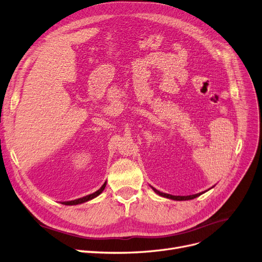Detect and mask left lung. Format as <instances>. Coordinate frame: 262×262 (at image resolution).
<instances>
[{
    "instance_id": "8db88e82",
    "label": "left lung",
    "mask_w": 262,
    "mask_h": 262,
    "mask_svg": "<svg viewBox=\"0 0 262 262\" xmlns=\"http://www.w3.org/2000/svg\"><path fill=\"white\" fill-rule=\"evenodd\" d=\"M151 188L154 189V192L157 193L158 195H160V196H162V197L169 198V200H173V201H189V200H194V198H196V197H198V196L203 194V193H197V194L188 195V196H174V195H170V194H166V193H161V192L157 191V189L154 188L152 186H151Z\"/></svg>"
}]
</instances>
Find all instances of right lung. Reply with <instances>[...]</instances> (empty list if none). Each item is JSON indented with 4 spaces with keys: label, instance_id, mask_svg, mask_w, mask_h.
Instances as JSON below:
<instances>
[{
    "label": "right lung",
    "instance_id": "obj_1",
    "mask_svg": "<svg viewBox=\"0 0 262 262\" xmlns=\"http://www.w3.org/2000/svg\"><path fill=\"white\" fill-rule=\"evenodd\" d=\"M105 186H106V182L101 186V188L100 189H97L96 192H94L93 194H90V195H86V196H84V197H81V198H78V200H75V201H70V202H62L61 204H64V205H68V206H73V205H78V204H82V203H85V202H88V201H91V200H93V198H95V197H97L98 195H100L103 191H104V188H105Z\"/></svg>",
    "mask_w": 262,
    "mask_h": 262
}]
</instances>
